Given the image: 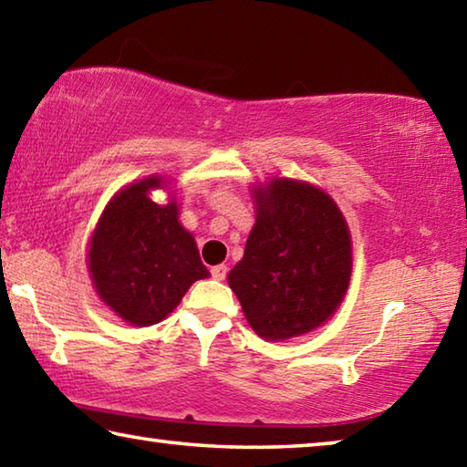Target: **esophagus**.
Returning <instances> with one entry per match:
<instances>
[{"mask_svg": "<svg viewBox=\"0 0 467 467\" xmlns=\"http://www.w3.org/2000/svg\"><path fill=\"white\" fill-rule=\"evenodd\" d=\"M226 272H228V267L224 264L214 265V267H212V278L218 280V282H223L226 278Z\"/></svg>", "mask_w": 467, "mask_h": 467, "instance_id": "34e87169", "label": "esophagus"}]
</instances>
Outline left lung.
Segmentation results:
<instances>
[{
	"mask_svg": "<svg viewBox=\"0 0 467 467\" xmlns=\"http://www.w3.org/2000/svg\"><path fill=\"white\" fill-rule=\"evenodd\" d=\"M255 203L243 259L228 272L251 329L284 342L334 317L352 274V236L337 203L306 181L251 187Z\"/></svg>",
	"mask_w": 467,
	"mask_h": 467,
	"instance_id": "obj_1",
	"label": "left lung"
}]
</instances>
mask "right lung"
Segmentation results:
<instances>
[{"label": "right lung", "mask_w": 467, "mask_h": 467, "mask_svg": "<svg viewBox=\"0 0 467 467\" xmlns=\"http://www.w3.org/2000/svg\"><path fill=\"white\" fill-rule=\"evenodd\" d=\"M169 187L162 175L121 187L88 241L86 265L97 296L136 327L162 321L195 280L210 275L193 234L179 223L177 195L169 192L167 203L150 197Z\"/></svg>", "instance_id": "add662e5"}]
</instances>
